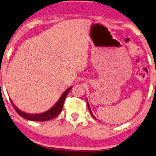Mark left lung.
<instances>
[{"mask_svg":"<svg viewBox=\"0 0 156 156\" xmlns=\"http://www.w3.org/2000/svg\"><path fill=\"white\" fill-rule=\"evenodd\" d=\"M87 107H88V109H89L90 113V114H91V115H92V116H93V118H94V119H96V118H95V117H94V116H93V113H92V112H91V109H90V105H89L88 102H87Z\"/></svg>","mask_w":156,"mask_h":156,"instance_id":"left-lung-1","label":"left lung"}]
</instances>
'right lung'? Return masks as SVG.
<instances>
[{
    "mask_svg": "<svg viewBox=\"0 0 156 156\" xmlns=\"http://www.w3.org/2000/svg\"><path fill=\"white\" fill-rule=\"evenodd\" d=\"M71 88H72V87H70L63 93V94L62 95L61 97H60V99L58 100V101L55 104V106H53L52 108H51L49 110L45 112L41 113V114H37V115L27 114V113H25L19 110V109H18L14 105V104L12 103V100H10V101H11V104H12L14 109H15L16 112H17V114L20 115L21 117H23V118L29 120H33V121H40V122L47 121V120L55 118V117L58 116L60 112H61L62 109H63V107L64 101L66 99V97L67 96L68 93H69V91L71 90Z\"/></svg>",
    "mask_w": 156,
    "mask_h": 156,
    "instance_id": "obj_1",
    "label": "right lung"
}]
</instances>
